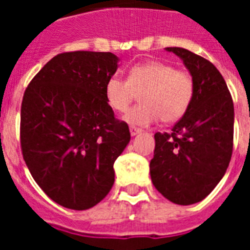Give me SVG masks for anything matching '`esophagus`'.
I'll use <instances>...</instances> for the list:
<instances>
[{"mask_svg": "<svg viewBox=\"0 0 250 250\" xmlns=\"http://www.w3.org/2000/svg\"><path fill=\"white\" fill-rule=\"evenodd\" d=\"M129 132H131V136H136V135L141 133V129L136 128V127H129Z\"/></svg>", "mask_w": 250, "mask_h": 250, "instance_id": "obj_1", "label": "esophagus"}]
</instances>
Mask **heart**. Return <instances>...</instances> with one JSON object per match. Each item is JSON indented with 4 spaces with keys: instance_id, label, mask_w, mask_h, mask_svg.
<instances>
[{
    "instance_id": "1",
    "label": "heart",
    "mask_w": 250,
    "mask_h": 250,
    "mask_svg": "<svg viewBox=\"0 0 250 250\" xmlns=\"http://www.w3.org/2000/svg\"><path fill=\"white\" fill-rule=\"evenodd\" d=\"M193 93V79L188 72L160 61L135 64L127 80L111 76L105 84L106 102L117 113H125L140 94V105L125 117L132 125H149L160 118L164 123L179 121L189 107Z\"/></svg>"
}]
</instances>
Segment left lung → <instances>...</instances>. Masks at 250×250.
Masks as SVG:
<instances>
[{
    "label": "left lung",
    "instance_id": "left-lung-1",
    "mask_svg": "<svg viewBox=\"0 0 250 250\" xmlns=\"http://www.w3.org/2000/svg\"><path fill=\"white\" fill-rule=\"evenodd\" d=\"M193 79L189 107L171 133H156L150 178L178 205L202 201L225 176L232 156L233 102L223 76L209 61L183 48H166Z\"/></svg>",
    "mask_w": 250,
    "mask_h": 250
}]
</instances>
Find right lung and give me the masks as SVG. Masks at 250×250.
<instances>
[{
	"instance_id": "obj_1",
	"label": "right lung",
	"mask_w": 250,
	"mask_h": 250,
	"mask_svg": "<svg viewBox=\"0 0 250 250\" xmlns=\"http://www.w3.org/2000/svg\"><path fill=\"white\" fill-rule=\"evenodd\" d=\"M113 53L70 52L49 61L25 89L21 144L29 172L58 205L93 208L114 184V162L131 140L114 118L105 84L118 70Z\"/></svg>"
}]
</instances>
